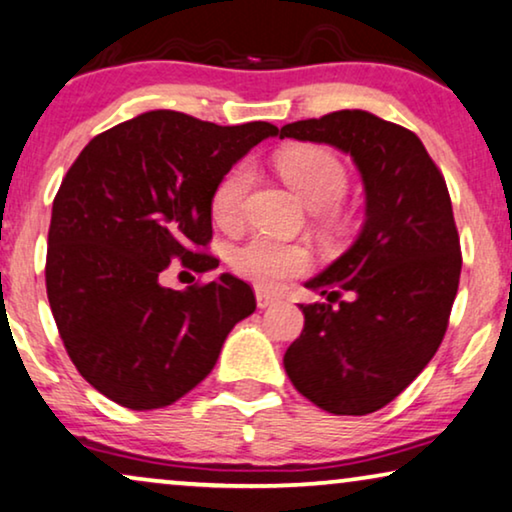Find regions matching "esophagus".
Returning <instances> with one entry per match:
<instances>
[{"label":"esophagus","instance_id":"34e87169","mask_svg":"<svg viewBox=\"0 0 512 512\" xmlns=\"http://www.w3.org/2000/svg\"><path fill=\"white\" fill-rule=\"evenodd\" d=\"M255 297H257V306H260V309H267V306H274L278 302V295H274V292H269V290H262V288L255 290Z\"/></svg>","mask_w":512,"mask_h":512}]
</instances>
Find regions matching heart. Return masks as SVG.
Instances as JSON below:
<instances>
[{"label": "heart", "mask_w": 512, "mask_h": 512, "mask_svg": "<svg viewBox=\"0 0 512 512\" xmlns=\"http://www.w3.org/2000/svg\"><path fill=\"white\" fill-rule=\"evenodd\" d=\"M276 166L283 180L309 203L311 208H332L349 189V173L337 154L320 145H297L278 154ZM252 187L250 163H236L220 177L210 196V213L224 229H236L243 222L245 199ZM311 252L302 243H285L269 236H255L231 252V267L257 285H278L285 278L309 269Z\"/></svg>", "instance_id": "obj_1"}]
</instances>
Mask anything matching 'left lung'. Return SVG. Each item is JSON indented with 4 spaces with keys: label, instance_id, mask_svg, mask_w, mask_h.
<instances>
[{
    "label": "left lung",
    "instance_id": "8db88e82",
    "mask_svg": "<svg viewBox=\"0 0 512 512\" xmlns=\"http://www.w3.org/2000/svg\"><path fill=\"white\" fill-rule=\"evenodd\" d=\"M281 138L327 142L363 175L365 227L306 283L327 302L302 304L304 330L283 358L313 405L363 417L403 393L445 337L461 276L452 199L417 135L363 109L295 121Z\"/></svg>",
    "mask_w": 512,
    "mask_h": 512
}]
</instances>
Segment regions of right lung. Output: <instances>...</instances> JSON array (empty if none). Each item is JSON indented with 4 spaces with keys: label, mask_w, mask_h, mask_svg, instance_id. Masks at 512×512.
<instances>
[{
    "label": "right lung",
    "mask_w": 512,
    "mask_h": 512,
    "mask_svg": "<svg viewBox=\"0 0 512 512\" xmlns=\"http://www.w3.org/2000/svg\"><path fill=\"white\" fill-rule=\"evenodd\" d=\"M267 121L217 126L156 109L95 135L53 199L46 295L81 377L128 410L173 405L208 377L238 320L255 311L241 278L163 288L170 262L208 255L210 196Z\"/></svg>",
    "instance_id": "1"
}]
</instances>
